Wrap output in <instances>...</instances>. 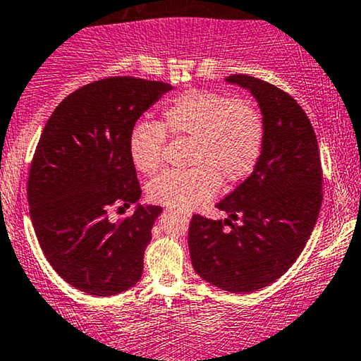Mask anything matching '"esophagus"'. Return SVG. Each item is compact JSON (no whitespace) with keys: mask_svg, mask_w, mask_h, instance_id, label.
<instances>
[{"mask_svg":"<svg viewBox=\"0 0 361 361\" xmlns=\"http://www.w3.org/2000/svg\"><path fill=\"white\" fill-rule=\"evenodd\" d=\"M178 214H180L181 218H185V220L188 221V218H190V214H188V213H183V212H181V213H178Z\"/></svg>","mask_w":361,"mask_h":361,"instance_id":"1","label":"esophagus"}]
</instances>
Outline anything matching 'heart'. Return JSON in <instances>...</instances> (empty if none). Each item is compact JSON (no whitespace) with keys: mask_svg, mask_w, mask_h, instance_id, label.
<instances>
[{"mask_svg":"<svg viewBox=\"0 0 361 361\" xmlns=\"http://www.w3.org/2000/svg\"><path fill=\"white\" fill-rule=\"evenodd\" d=\"M165 135L190 138L186 159L193 166L161 173L148 185V196L154 203L185 212L212 198L221 180L235 185L252 175L262 158L267 125L250 99L188 90L163 106L159 123L138 121L131 128L128 153L136 170H158Z\"/></svg>","mask_w":361,"mask_h":361,"instance_id":"heart-1","label":"heart"}]
</instances>
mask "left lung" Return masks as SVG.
<instances>
[{
	"label": "left lung",
	"mask_w": 361,
	"mask_h": 361,
	"mask_svg": "<svg viewBox=\"0 0 361 361\" xmlns=\"http://www.w3.org/2000/svg\"><path fill=\"white\" fill-rule=\"evenodd\" d=\"M226 81L250 90L258 102L264 148L252 175L216 204L230 220L193 214L188 246L203 280L248 293L276 281L303 252L320 213L323 171L317 135L296 99L255 76L231 75ZM238 217L240 226L231 221Z\"/></svg>",
	"instance_id": "left-lung-1"
}]
</instances>
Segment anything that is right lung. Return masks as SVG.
<instances>
[{"mask_svg": "<svg viewBox=\"0 0 361 361\" xmlns=\"http://www.w3.org/2000/svg\"><path fill=\"white\" fill-rule=\"evenodd\" d=\"M170 90L133 76L93 81L68 94L43 128L28 176L30 216L53 270L76 290L111 296L140 281L161 207L137 203L118 224L107 212L140 200L128 136Z\"/></svg>", "mask_w": 361, "mask_h": 361, "instance_id": "right-lung-1", "label": "right lung"}]
</instances>
